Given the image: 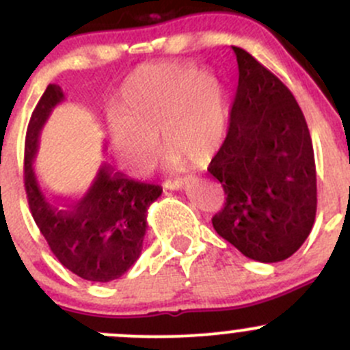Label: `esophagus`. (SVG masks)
Listing matches in <instances>:
<instances>
[{
    "label": "esophagus",
    "mask_w": 350,
    "mask_h": 350,
    "mask_svg": "<svg viewBox=\"0 0 350 350\" xmlns=\"http://www.w3.org/2000/svg\"><path fill=\"white\" fill-rule=\"evenodd\" d=\"M185 183H187V180H182V178L167 180V182L163 183V187H165V189H167V190H182Z\"/></svg>",
    "instance_id": "obj_1"
}]
</instances>
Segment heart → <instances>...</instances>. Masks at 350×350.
Here are the masks:
<instances>
[{"instance_id": "1", "label": "heart", "mask_w": 350, "mask_h": 350, "mask_svg": "<svg viewBox=\"0 0 350 350\" xmlns=\"http://www.w3.org/2000/svg\"><path fill=\"white\" fill-rule=\"evenodd\" d=\"M106 146L120 170L146 175L168 143V167L207 165L224 146L230 99L222 79L189 64L157 62L124 79L113 104Z\"/></svg>"}]
</instances>
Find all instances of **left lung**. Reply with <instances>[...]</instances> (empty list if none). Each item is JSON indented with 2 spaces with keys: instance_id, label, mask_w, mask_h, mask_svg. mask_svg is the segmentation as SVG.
I'll return each mask as SVG.
<instances>
[{
  "instance_id": "left-lung-1",
  "label": "left lung",
  "mask_w": 350,
  "mask_h": 350,
  "mask_svg": "<svg viewBox=\"0 0 350 350\" xmlns=\"http://www.w3.org/2000/svg\"><path fill=\"white\" fill-rule=\"evenodd\" d=\"M239 82L224 146L208 172L228 193L215 232L246 258L278 262L300 250L317 212L312 138L290 89L232 46Z\"/></svg>"
}]
</instances>
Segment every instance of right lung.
Masks as SVG:
<instances>
[{
    "mask_svg": "<svg viewBox=\"0 0 350 350\" xmlns=\"http://www.w3.org/2000/svg\"><path fill=\"white\" fill-rule=\"evenodd\" d=\"M66 99L50 84L38 100L25 139V189L31 215L55 258L74 275L107 283L136 262L146 234V212L158 185L135 182L103 161L91 183L77 196L52 192L35 170L40 131L50 113Z\"/></svg>",
    "mask_w": 350,
    "mask_h": 350,
    "instance_id": "1",
    "label": "right lung"
}]
</instances>
